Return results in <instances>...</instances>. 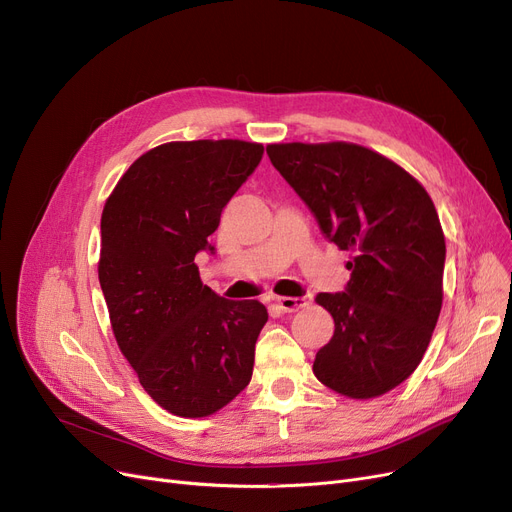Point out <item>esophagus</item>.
<instances>
[{"mask_svg":"<svg viewBox=\"0 0 512 512\" xmlns=\"http://www.w3.org/2000/svg\"><path fill=\"white\" fill-rule=\"evenodd\" d=\"M276 303H278L280 311H284V313H294L307 305V301L299 299V297H278Z\"/></svg>","mask_w":512,"mask_h":512,"instance_id":"obj_1","label":"esophagus"}]
</instances>
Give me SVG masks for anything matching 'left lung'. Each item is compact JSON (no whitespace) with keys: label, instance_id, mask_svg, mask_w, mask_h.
Wrapping results in <instances>:
<instances>
[{"label":"left lung","instance_id":"left-lung-1","mask_svg":"<svg viewBox=\"0 0 512 512\" xmlns=\"http://www.w3.org/2000/svg\"><path fill=\"white\" fill-rule=\"evenodd\" d=\"M267 155L321 234L355 253L346 288L315 299L334 317L315 378L348 398L386 394L421 363L442 309L438 211L409 172L361 145L280 143Z\"/></svg>","mask_w":512,"mask_h":512}]
</instances>
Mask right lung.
<instances>
[{
    "label": "right lung",
    "mask_w": 512,
    "mask_h": 512,
    "mask_svg": "<svg viewBox=\"0 0 512 512\" xmlns=\"http://www.w3.org/2000/svg\"><path fill=\"white\" fill-rule=\"evenodd\" d=\"M263 157L247 141H180L141 155L101 215L99 284L122 355L145 392L178 417H207L251 382L267 321L259 301H228L195 255Z\"/></svg>",
    "instance_id": "obj_1"
}]
</instances>
